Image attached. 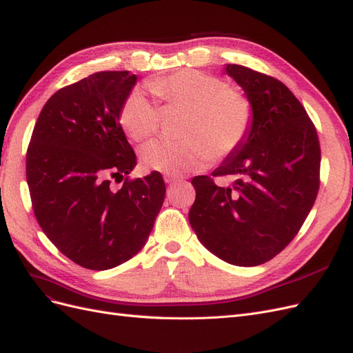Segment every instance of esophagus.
I'll use <instances>...</instances> for the list:
<instances>
[{"label": "esophagus", "mask_w": 353, "mask_h": 353, "mask_svg": "<svg viewBox=\"0 0 353 353\" xmlns=\"http://www.w3.org/2000/svg\"><path fill=\"white\" fill-rule=\"evenodd\" d=\"M165 181H166V184H169V185H174V184L179 183L181 178H179V176H166V178H165Z\"/></svg>", "instance_id": "obj_1"}]
</instances>
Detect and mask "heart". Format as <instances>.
Wrapping results in <instances>:
<instances>
[{
  "mask_svg": "<svg viewBox=\"0 0 353 353\" xmlns=\"http://www.w3.org/2000/svg\"><path fill=\"white\" fill-rule=\"evenodd\" d=\"M148 90L166 110H183L178 141L154 140L140 152L143 165L166 175H181L223 160L248 140L254 105L243 90L228 87L215 74L184 69L148 82ZM162 123V112L141 90L126 95L119 125L134 141L153 135Z\"/></svg>",
  "mask_w": 353,
  "mask_h": 353,
  "instance_id": "heart-1",
  "label": "heart"
}]
</instances>
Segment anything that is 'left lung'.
Here are the masks:
<instances>
[{
    "label": "left lung",
    "mask_w": 353,
    "mask_h": 353,
    "mask_svg": "<svg viewBox=\"0 0 353 353\" xmlns=\"http://www.w3.org/2000/svg\"><path fill=\"white\" fill-rule=\"evenodd\" d=\"M254 105L248 140L212 176H194L188 221L219 259L237 266L271 261L297 236L319 190L316 128L285 85L270 74L227 65ZM231 176L219 188L215 177Z\"/></svg>",
    "instance_id": "left-lung-1"
}]
</instances>
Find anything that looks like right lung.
Instances as JSON below:
<instances>
[{"label":"right lung","mask_w":353,"mask_h":353,"mask_svg":"<svg viewBox=\"0 0 353 353\" xmlns=\"http://www.w3.org/2000/svg\"><path fill=\"white\" fill-rule=\"evenodd\" d=\"M135 82L126 70H108L60 88L42 108L28 145L26 179L39 227L87 270L114 268L140 252L165 200L160 172L128 176L137 156L119 110Z\"/></svg>","instance_id":"add662e5"}]
</instances>
